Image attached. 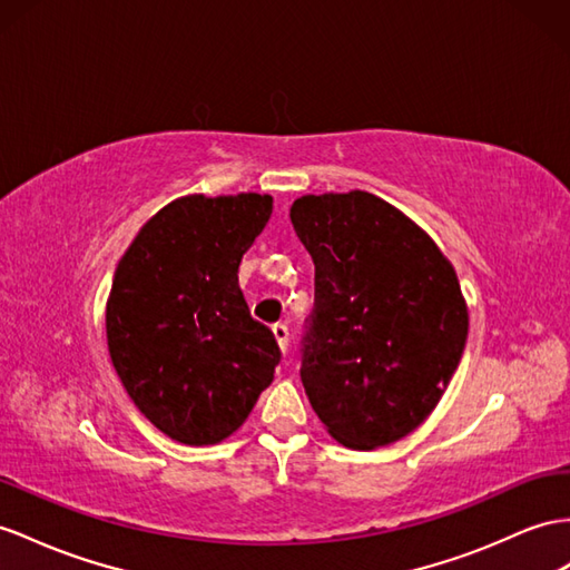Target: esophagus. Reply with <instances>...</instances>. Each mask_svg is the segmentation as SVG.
Here are the masks:
<instances>
[{
    "label": "esophagus",
    "instance_id": "1",
    "mask_svg": "<svg viewBox=\"0 0 570 570\" xmlns=\"http://www.w3.org/2000/svg\"><path fill=\"white\" fill-rule=\"evenodd\" d=\"M272 332H274V340H276V344H279L282 352H286V348H288V327L284 323H276L272 327Z\"/></svg>",
    "mask_w": 570,
    "mask_h": 570
}]
</instances>
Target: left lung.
I'll return each instance as SVG.
<instances>
[{"mask_svg": "<svg viewBox=\"0 0 570 570\" xmlns=\"http://www.w3.org/2000/svg\"><path fill=\"white\" fill-rule=\"evenodd\" d=\"M291 224L315 265L305 395L342 445L395 443L458 371L470 327L458 274L412 218L361 189L305 195Z\"/></svg>", "mask_w": 570, "mask_h": 570, "instance_id": "1", "label": "left lung"}]
</instances>
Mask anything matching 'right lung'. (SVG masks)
<instances>
[{
	"instance_id": "1",
	"label": "right lung",
	"mask_w": 570,
	"mask_h": 570,
	"mask_svg": "<svg viewBox=\"0 0 570 570\" xmlns=\"http://www.w3.org/2000/svg\"><path fill=\"white\" fill-rule=\"evenodd\" d=\"M272 197L187 195L141 226L106 308L112 366L137 410L185 445H214L243 426L282 358L238 286Z\"/></svg>"
}]
</instances>
